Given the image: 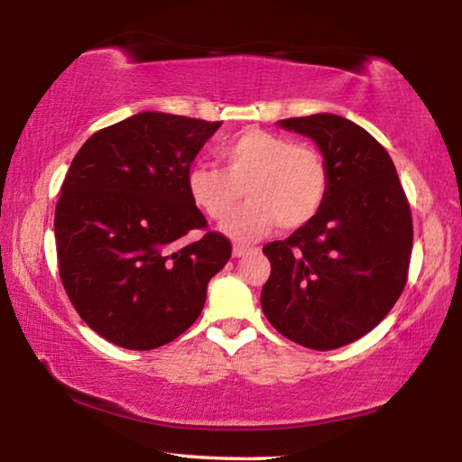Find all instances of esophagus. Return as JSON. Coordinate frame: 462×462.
Listing matches in <instances>:
<instances>
[{
  "instance_id": "1",
  "label": "esophagus",
  "mask_w": 462,
  "mask_h": 462,
  "mask_svg": "<svg viewBox=\"0 0 462 462\" xmlns=\"http://www.w3.org/2000/svg\"><path fill=\"white\" fill-rule=\"evenodd\" d=\"M253 250H256V248H253V246H245V245H234V248H232V254L236 256V259H240V256H245V254H248V253H253Z\"/></svg>"
}]
</instances>
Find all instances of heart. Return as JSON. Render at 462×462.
<instances>
[{
  "label": "heart",
  "instance_id": "heart-1",
  "mask_svg": "<svg viewBox=\"0 0 462 462\" xmlns=\"http://www.w3.org/2000/svg\"><path fill=\"white\" fill-rule=\"evenodd\" d=\"M224 169L193 165L187 171L191 201L209 220L222 222L245 199L250 203L226 222L236 240L308 226L324 208L330 191V169L316 146L267 130L240 132L220 148Z\"/></svg>",
  "mask_w": 462,
  "mask_h": 462
}]
</instances>
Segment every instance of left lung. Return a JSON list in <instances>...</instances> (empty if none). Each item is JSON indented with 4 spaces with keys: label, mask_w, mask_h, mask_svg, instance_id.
Wrapping results in <instances>:
<instances>
[{
    "label": "left lung",
    "mask_w": 462,
    "mask_h": 462,
    "mask_svg": "<svg viewBox=\"0 0 462 462\" xmlns=\"http://www.w3.org/2000/svg\"><path fill=\"white\" fill-rule=\"evenodd\" d=\"M279 126L318 144L330 191L308 226L263 246L271 277L261 306L285 338L334 350L371 332L400 300L413 242L410 203L389 152L355 122L314 114Z\"/></svg>",
    "instance_id": "obj_1"
}]
</instances>
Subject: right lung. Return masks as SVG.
I'll list each match as a JSON object with an SVG mask.
<instances>
[{"label":"right lung","instance_id":"obj_1","mask_svg":"<svg viewBox=\"0 0 462 462\" xmlns=\"http://www.w3.org/2000/svg\"><path fill=\"white\" fill-rule=\"evenodd\" d=\"M222 122L143 112L88 138L54 209L59 275L81 319L128 350L175 340L232 254L208 230L187 171ZM199 233L198 239H185Z\"/></svg>","mask_w":462,"mask_h":462}]
</instances>
